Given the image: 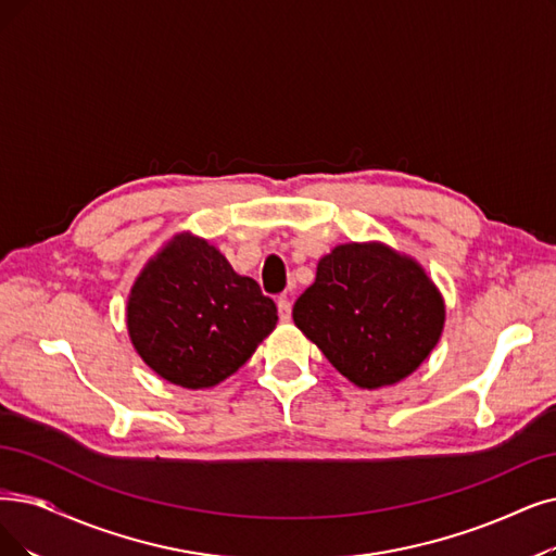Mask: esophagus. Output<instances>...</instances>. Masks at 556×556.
I'll return each instance as SVG.
<instances>
[{
	"instance_id": "34e87169",
	"label": "esophagus",
	"mask_w": 556,
	"mask_h": 556,
	"mask_svg": "<svg viewBox=\"0 0 556 556\" xmlns=\"http://www.w3.org/2000/svg\"><path fill=\"white\" fill-rule=\"evenodd\" d=\"M278 315H280V321H290L292 319V301H290V296H280L278 299Z\"/></svg>"
}]
</instances>
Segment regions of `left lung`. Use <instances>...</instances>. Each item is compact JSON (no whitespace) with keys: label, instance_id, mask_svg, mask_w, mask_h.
Masks as SVG:
<instances>
[{"label":"left lung","instance_id":"obj_1","mask_svg":"<svg viewBox=\"0 0 556 556\" xmlns=\"http://www.w3.org/2000/svg\"><path fill=\"white\" fill-rule=\"evenodd\" d=\"M292 317L344 379L379 390L429 358L445 328V301L410 255L383 241H351L319 260Z\"/></svg>","mask_w":556,"mask_h":556}]
</instances>
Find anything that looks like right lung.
I'll return each instance as SVG.
<instances>
[{"label":"right lung","mask_w":556,"mask_h":556,"mask_svg":"<svg viewBox=\"0 0 556 556\" xmlns=\"http://www.w3.org/2000/svg\"><path fill=\"white\" fill-rule=\"evenodd\" d=\"M276 303L203 237L180 232L154 253L127 299V332L164 381L205 390L226 381L276 328Z\"/></svg>","instance_id":"add662e5"}]
</instances>
